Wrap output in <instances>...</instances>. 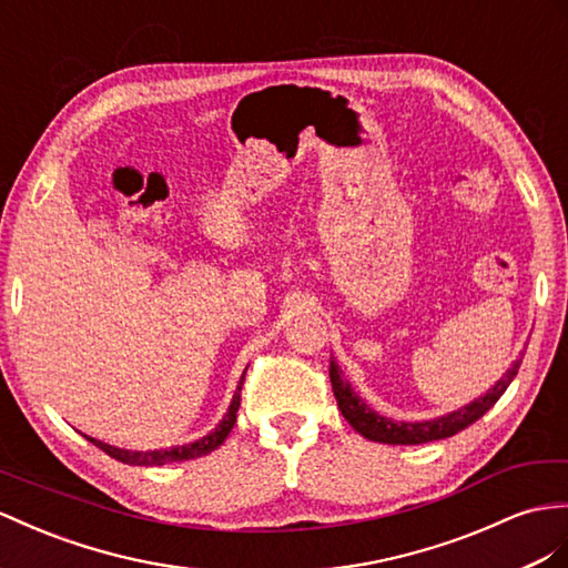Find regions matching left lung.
<instances>
[{
	"instance_id": "1",
	"label": "left lung",
	"mask_w": 568,
	"mask_h": 568,
	"mask_svg": "<svg viewBox=\"0 0 568 568\" xmlns=\"http://www.w3.org/2000/svg\"><path fill=\"white\" fill-rule=\"evenodd\" d=\"M520 359H516L511 369H508L501 379L494 384L485 396L475 398L470 405L465 408H458L448 415L425 419V423H396V419L382 417L379 413H374L369 405L362 400L355 390L351 388V382L343 379V372L338 369L336 362H331V386H333V396L338 400V408L343 417L359 432L365 439L369 442H379V444H427L436 439H446V436H454L460 429L470 427L475 419L483 417L494 403L501 398L508 384L514 382V376L518 374Z\"/></svg>"
}]
</instances>
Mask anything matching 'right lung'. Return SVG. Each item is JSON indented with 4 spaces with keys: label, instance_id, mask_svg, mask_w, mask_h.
Wrapping results in <instances>:
<instances>
[{
    "label": "right lung",
    "instance_id": "right-lung-1",
    "mask_svg": "<svg viewBox=\"0 0 568 568\" xmlns=\"http://www.w3.org/2000/svg\"><path fill=\"white\" fill-rule=\"evenodd\" d=\"M246 372V369H244ZM242 384H244V374H242V382L235 390V396H232V403L230 408L225 413V417L221 419V425H217L211 434L203 436V439L199 442H192V444H184V446H172V448H160V450H126V448H118V446H110L105 442H98L93 439V436H85L91 444H95L100 450H105L108 456H112L114 460H122L126 465H165V463H180V460H192V458H201L211 454V450H215L217 446H221L225 439L230 429L235 427L237 423V410H240V390H242Z\"/></svg>",
    "mask_w": 568,
    "mask_h": 568
}]
</instances>
